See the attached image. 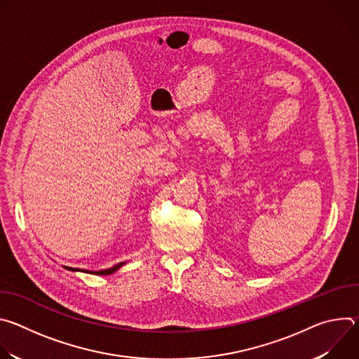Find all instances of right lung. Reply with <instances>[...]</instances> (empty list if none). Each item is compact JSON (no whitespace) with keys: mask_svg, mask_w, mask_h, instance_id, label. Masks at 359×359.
I'll list each match as a JSON object with an SVG mask.
<instances>
[{"mask_svg":"<svg viewBox=\"0 0 359 359\" xmlns=\"http://www.w3.org/2000/svg\"><path fill=\"white\" fill-rule=\"evenodd\" d=\"M126 264V262H123V263H118L116 266H114V267H111V269H107V270H100V271H88V270H82V269H74V267H67V266H64V269H67V270H69V271H82V273H88V274H95V276H111V274H114L115 271H118L122 266H125Z\"/></svg>","mask_w":359,"mask_h":359,"instance_id":"obj_1","label":"right lung"}]
</instances>
